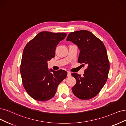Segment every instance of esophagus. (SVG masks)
<instances>
[{"instance_id": "obj_1", "label": "esophagus", "mask_w": 126, "mask_h": 126, "mask_svg": "<svg viewBox=\"0 0 126 126\" xmlns=\"http://www.w3.org/2000/svg\"><path fill=\"white\" fill-rule=\"evenodd\" d=\"M67 76L68 77L71 76V73L69 71H67Z\"/></svg>"}]
</instances>
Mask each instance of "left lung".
Returning a JSON list of instances; mask_svg holds the SVG:
<instances>
[{
	"instance_id": "8db88e82",
	"label": "left lung",
	"mask_w": 126,
	"mask_h": 126,
	"mask_svg": "<svg viewBox=\"0 0 126 126\" xmlns=\"http://www.w3.org/2000/svg\"><path fill=\"white\" fill-rule=\"evenodd\" d=\"M66 40L78 46L80 50L78 62L87 66L82 76L77 73L72 74L76 80L72 91L79 99H92L100 92L108 78L110 62L105 47L100 39L86 30L70 32Z\"/></svg>"
}]
</instances>
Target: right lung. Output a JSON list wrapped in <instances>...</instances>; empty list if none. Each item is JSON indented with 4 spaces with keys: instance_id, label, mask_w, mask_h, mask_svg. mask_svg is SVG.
Segmentation results:
<instances>
[{
    "instance_id": "obj_1",
    "label": "right lung",
    "mask_w": 126,
    "mask_h": 126,
    "mask_svg": "<svg viewBox=\"0 0 126 126\" xmlns=\"http://www.w3.org/2000/svg\"><path fill=\"white\" fill-rule=\"evenodd\" d=\"M66 36L65 32H41L30 40L23 51L20 73L22 83L32 99L48 101L54 96L59 83L66 78V71L48 69L47 61L55 56L56 47Z\"/></svg>"
}]
</instances>
